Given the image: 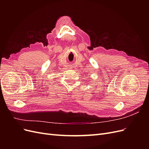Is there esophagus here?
I'll list each match as a JSON object with an SVG mask.
<instances>
[{
    "mask_svg": "<svg viewBox=\"0 0 149 149\" xmlns=\"http://www.w3.org/2000/svg\"><path fill=\"white\" fill-rule=\"evenodd\" d=\"M69 67L70 68H73V66H72V65H70Z\"/></svg>",
    "mask_w": 149,
    "mask_h": 149,
    "instance_id": "34e87169",
    "label": "esophagus"
}]
</instances>
